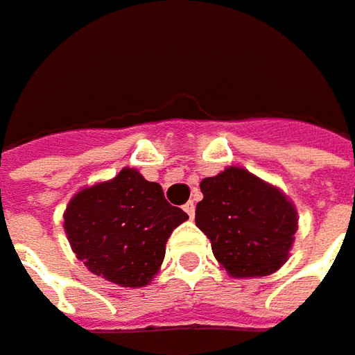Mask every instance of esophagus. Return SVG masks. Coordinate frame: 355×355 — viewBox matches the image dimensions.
<instances>
[{
	"label": "esophagus",
	"instance_id": "1",
	"mask_svg": "<svg viewBox=\"0 0 355 355\" xmlns=\"http://www.w3.org/2000/svg\"><path fill=\"white\" fill-rule=\"evenodd\" d=\"M182 210H184V212H187V214H189L191 218H194V210H196V205H194L193 200H189V202H187V205L182 207Z\"/></svg>",
	"mask_w": 355,
	"mask_h": 355
}]
</instances>
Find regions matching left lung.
<instances>
[{"instance_id":"1","label":"left lung","mask_w":355,"mask_h":355,"mask_svg":"<svg viewBox=\"0 0 355 355\" xmlns=\"http://www.w3.org/2000/svg\"><path fill=\"white\" fill-rule=\"evenodd\" d=\"M205 198L194 220L230 276H268L288 260L296 234V208L278 189L244 168L230 166L202 178Z\"/></svg>"}]
</instances>
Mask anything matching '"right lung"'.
Returning a JSON list of instances; mask_svg holds the SVG:
<instances>
[{"mask_svg":"<svg viewBox=\"0 0 355 355\" xmlns=\"http://www.w3.org/2000/svg\"><path fill=\"white\" fill-rule=\"evenodd\" d=\"M189 214L171 207L161 184L132 168L73 196L65 232L93 274L127 288L147 286L164 258L171 232Z\"/></svg>","mask_w":355,"mask_h":355,"instance_id":"add662e5","label":"right lung"}]
</instances>
